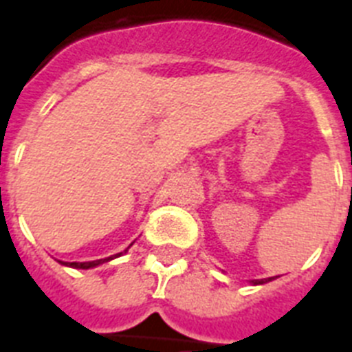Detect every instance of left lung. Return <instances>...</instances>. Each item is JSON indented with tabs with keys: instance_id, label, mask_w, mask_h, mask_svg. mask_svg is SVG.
Wrapping results in <instances>:
<instances>
[{
	"instance_id": "obj_1",
	"label": "left lung",
	"mask_w": 352,
	"mask_h": 352,
	"mask_svg": "<svg viewBox=\"0 0 352 352\" xmlns=\"http://www.w3.org/2000/svg\"><path fill=\"white\" fill-rule=\"evenodd\" d=\"M268 281H272V278H268V279H252V283H254V285H263V283H268Z\"/></svg>"
}]
</instances>
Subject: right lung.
Instances as JSON below:
<instances>
[{"mask_svg":"<svg viewBox=\"0 0 352 352\" xmlns=\"http://www.w3.org/2000/svg\"><path fill=\"white\" fill-rule=\"evenodd\" d=\"M124 252H127V250H124ZM124 252H120V254H115V256H111V257H106V259H96V261H85V263H63V265H67V267H73V268H93V267H98V265H102V263L111 261V259H115V257L122 256Z\"/></svg>","mask_w":352,"mask_h":352,"instance_id":"add662e5","label":"right lung"}]
</instances>
